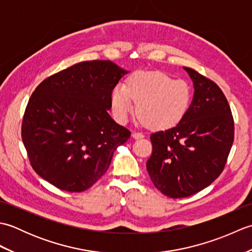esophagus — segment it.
<instances>
[{
  "instance_id": "esophagus-1",
  "label": "esophagus",
  "mask_w": 252,
  "mask_h": 252,
  "mask_svg": "<svg viewBox=\"0 0 252 252\" xmlns=\"http://www.w3.org/2000/svg\"><path fill=\"white\" fill-rule=\"evenodd\" d=\"M132 136L134 137V138H141V137H143L144 135H143V133H141V132L133 131V132H132Z\"/></svg>"
}]
</instances>
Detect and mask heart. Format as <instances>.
Masks as SVG:
<instances>
[{"label":"heart","instance_id":"obj_1","mask_svg":"<svg viewBox=\"0 0 252 252\" xmlns=\"http://www.w3.org/2000/svg\"><path fill=\"white\" fill-rule=\"evenodd\" d=\"M112 109L117 118L126 119L136 101V114L153 129L176 125L191 101V88L184 80H174L162 71H136L112 92Z\"/></svg>","mask_w":252,"mask_h":252}]
</instances>
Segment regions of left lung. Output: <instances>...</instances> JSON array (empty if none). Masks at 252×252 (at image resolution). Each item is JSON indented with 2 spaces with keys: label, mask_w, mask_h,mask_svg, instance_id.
<instances>
[{
  "label": "left lung",
  "mask_w": 252,
  "mask_h": 252,
  "mask_svg": "<svg viewBox=\"0 0 252 252\" xmlns=\"http://www.w3.org/2000/svg\"><path fill=\"white\" fill-rule=\"evenodd\" d=\"M184 69L194 82V98L178 125L151 135L146 163L155 187L171 198L194 195L218 179L234 142L233 115L222 90L194 69Z\"/></svg>",
  "instance_id": "left-lung-1"
}]
</instances>
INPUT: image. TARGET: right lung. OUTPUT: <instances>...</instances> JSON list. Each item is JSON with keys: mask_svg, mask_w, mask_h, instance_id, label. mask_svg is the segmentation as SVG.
<instances>
[{"mask_svg": "<svg viewBox=\"0 0 252 252\" xmlns=\"http://www.w3.org/2000/svg\"><path fill=\"white\" fill-rule=\"evenodd\" d=\"M126 71L110 61L82 62L37 85L26 107L21 138L31 167L62 190H87L131 136L108 114Z\"/></svg>", "mask_w": 252, "mask_h": 252, "instance_id": "obj_1", "label": "right lung"}]
</instances>
